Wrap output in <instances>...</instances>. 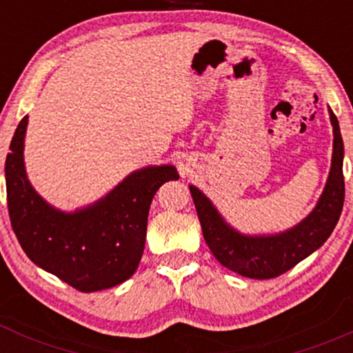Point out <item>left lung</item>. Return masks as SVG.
Listing matches in <instances>:
<instances>
[{"label": "left lung", "instance_id": "left-lung-1", "mask_svg": "<svg viewBox=\"0 0 353 353\" xmlns=\"http://www.w3.org/2000/svg\"><path fill=\"white\" fill-rule=\"evenodd\" d=\"M334 128V154L325 188L314 210L292 229L274 236H244L232 229L199 189L189 185L210 252L232 272L249 279H274L317 250L337 225L345 197L343 141L337 116L329 109Z\"/></svg>", "mask_w": 353, "mask_h": 353}]
</instances>
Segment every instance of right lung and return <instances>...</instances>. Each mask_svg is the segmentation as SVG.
<instances>
[{"mask_svg":"<svg viewBox=\"0 0 353 353\" xmlns=\"http://www.w3.org/2000/svg\"><path fill=\"white\" fill-rule=\"evenodd\" d=\"M28 116L16 128L6 156V197L11 225L28 257L79 292L128 281L144 252L148 214L164 182L179 179L174 165H149L129 174L106 197L63 212L36 194L24 171Z\"/></svg>","mask_w":353,"mask_h":353,"instance_id":"obj_1","label":"right lung"}]
</instances>
